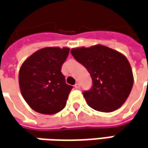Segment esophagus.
Returning <instances> with one entry per match:
<instances>
[{"label":"esophagus","mask_w":148,"mask_h":148,"mask_svg":"<svg viewBox=\"0 0 148 148\" xmlns=\"http://www.w3.org/2000/svg\"><path fill=\"white\" fill-rule=\"evenodd\" d=\"M74 88H75V89H79V88H80L79 83H76V84H74Z\"/></svg>","instance_id":"1"}]
</instances>
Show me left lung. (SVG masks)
I'll return each mask as SVG.
<instances>
[{"label": "left lung", "instance_id": "obj_1", "mask_svg": "<svg viewBox=\"0 0 148 148\" xmlns=\"http://www.w3.org/2000/svg\"><path fill=\"white\" fill-rule=\"evenodd\" d=\"M71 54L91 76L92 87L83 91L88 105L101 112L120 108L133 86L132 68L126 57L102 45L73 48Z\"/></svg>", "mask_w": 148, "mask_h": 148}]
</instances>
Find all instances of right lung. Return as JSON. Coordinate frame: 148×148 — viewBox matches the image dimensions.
Masks as SVG:
<instances>
[{"label": "right lung", "mask_w": 148, "mask_h": 148, "mask_svg": "<svg viewBox=\"0 0 148 148\" xmlns=\"http://www.w3.org/2000/svg\"><path fill=\"white\" fill-rule=\"evenodd\" d=\"M69 48H45L31 55L20 69L22 96L35 111L52 115L65 107L73 86L61 72Z\"/></svg>", "instance_id": "1"}]
</instances>
